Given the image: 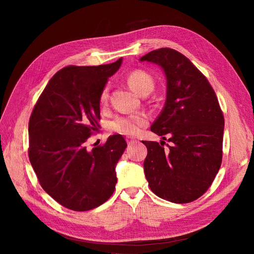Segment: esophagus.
Returning a JSON list of instances; mask_svg holds the SVG:
<instances>
[{
	"mask_svg": "<svg viewBox=\"0 0 254 254\" xmlns=\"http://www.w3.org/2000/svg\"><path fill=\"white\" fill-rule=\"evenodd\" d=\"M126 141H127V143H128V145H132V144L136 143V140L133 139V137H131V136H127V137H126Z\"/></svg>",
	"mask_w": 254,
	"mask_h": 254,
	"instance_id": "34e87169",
	"label": "esophagus"
}]
</instances>
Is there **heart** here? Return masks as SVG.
Listing matches in <instances>:
<instances>
[{"instance_id": "heart-1", "label": "heart", "mask_w": 254, "mask_h": 254, "mask_svg": "<svg viewBox=\"0 0 254 254\" xmlns=\"http://www.w3.org/2000/svg\"><path fill=\"white\" fill-rule=\"evenodd\" d=\"M127 82L135 93L142 95L144 93H150L153 89V79L151 76L141 70L130 73ZM109 98V88L105 87L99 95V104L105 106ZM148 124L147 115L144 113L118 115L110 122V129L113 131L124 135H136L141 129Z\"/></svg>"}]
</instances>
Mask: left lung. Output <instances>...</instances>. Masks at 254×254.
Listing matches in <instances>:
<instances>
[{
	"label": "left lung",
	"mask_w": 254,
	"mask_h": 254,
	"mask_svg": "<svg viewBox=\"0 0 254 254\" xmlns=\"http://www.w3.org/2000/svg\"><path fill=\"white\" fill-rule=\"evenodd\" d=\"M162 67L166 101L150 127L164 141L147 147L144 173L152 193L175 203L194 201L211 187L222 159L225 120L205 76L181 53L155 50L140 58Z\"/></svg>",
	"instance_id": "8db88e82"
}]
</instances>
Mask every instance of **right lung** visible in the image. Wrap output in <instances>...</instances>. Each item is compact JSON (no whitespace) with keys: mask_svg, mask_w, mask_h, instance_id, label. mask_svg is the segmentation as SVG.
Returning <instances> with one entry per match:
<instances>
[{"mask_svg":"<svg viewBox=\"0 0 254 254\" xmlns=\"http://www.w3.org/2000/svg\"><path fill=\"white\" fill-rule=\"evenodd\" d=\"M122 64L68 65L53 76L28 123L30 164L42 189L73 211H89L106 202L117 183L115 165L127 143L113 134L88 150L86 142L101 120L99 95Z\"/></svg>","mask_w":254,"mask_h":254,"instance_id":"1","label":"right lung"}]
</instances>
